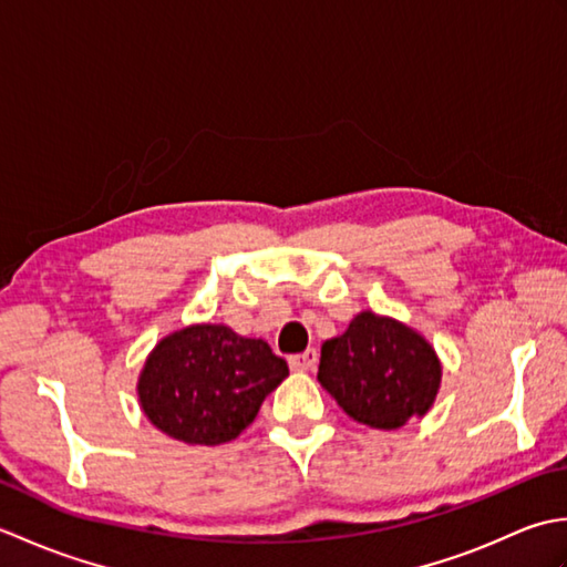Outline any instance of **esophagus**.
<instances>
[{
    "instance_id": "esophagus-1",
    "label": "esophagus",
    "mask_w": 567,
    "mask_h": 567,
    "mask_svg": "<svg viewBox=\"0 0 567 567\" xmlns=\"http://www.w3.org/2000/svg\"><path fill=\"white\" fill-rule=\"evenodd\" d=\"M317 363H319V353H317V348H307L305 353L290 355V368H292V370H299V372H305V370H315V368H317Z\"/></svg>"
}]
</instances>
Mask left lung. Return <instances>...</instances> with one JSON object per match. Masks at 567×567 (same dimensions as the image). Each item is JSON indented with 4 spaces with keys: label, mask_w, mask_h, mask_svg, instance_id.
Returning a JSON list of instances; mask_svg holds the SVG:
<instances>
[{
    "label": "left lung",
    "mask_w": 567,
    "mask_h": 567,
    "mask_svg": "<svg viewBox=\"0 0 567 567\" xmlns=\"http://www.w3.org/2000/svg\"><path fill=\"white\" fill-rule=\"evenodd\" d=\"M317 378L358 424L392 431L433 406L441 360L406 323L360 311L346 333L321 346Z\"/></svg>",
    "instance_id": "obj_1"
}]
</instances>
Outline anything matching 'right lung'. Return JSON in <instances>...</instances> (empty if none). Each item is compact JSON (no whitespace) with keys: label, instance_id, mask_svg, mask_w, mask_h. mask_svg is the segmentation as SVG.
Segmentation results:
<instances>
[{"label":"right lung","instance_id":"1","mask_svg":"<svg viewBox=\"0 0 567 567\" xmlns=\"http://www.w3.org/2000/svg\"><path fill=\"white\" fill-rule=\"evenodd\" d=\"M290 368L262 339L224 323H192L153 348L138 402L155 429L189 445L234 441Z\"/></svg>","mask_w":567,"mask_h":567}]
</instances>
